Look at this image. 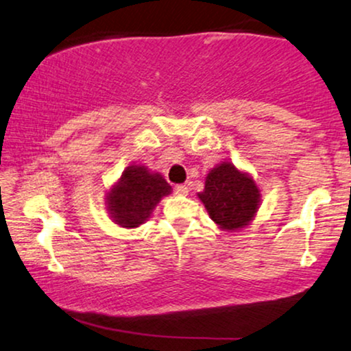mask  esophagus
Listing matches in <instances>:
<instances>
[{
  "instance_id": "obj_1",
  "label": "esophagus",
  "mask_w": 351,
  "mask_h": 351,
  "mask_svg": "<svg viewBox=\"0 0 351 351\" xmlns=\"http://www.w3.org/2000/svg\"><path fill=\"white\" fill-rule=\"evenodd\" d=\"M175 193L180 194V196H186V194L189 193V189L186 184H178V186L175 188Z\"/></svg>"
}]
</instances>
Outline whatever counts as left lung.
<instances>
[{
    "instance_id": "left-lung-1",
    "label": "left lung",
    "mask_w": 351,
    "mask_h": 351,
    "mask_svg": "<svg viewBox=\"0 0 351 351\" xmlns=\"http://www.w3.org/2000/svg\"><path fill=\"white\" fill-rule=\"evenodd\" d=\"M197 197L214 223L227 232L247 227L261 204V191L253 176L227 160L209 170Z\"/></svg>"
}]
</instances>
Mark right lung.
I'll return each instance as SVG.
<instances>
[{"label":"right lung","mask_w":351,"mask_h":351,"mask_svg":"<svg viewBox=\"0 0 351 351\" xmlns=\"http://www.w3.org/2000/svg\"><path fill=\"white\" fill-rule=\"evenodd\" d=\"M171 186L158 171L143 165H130L121 178L106 191V210L114 223L124 229H135L145 223Z\"/></svg>","instance_id":"1"}]
</instances>
